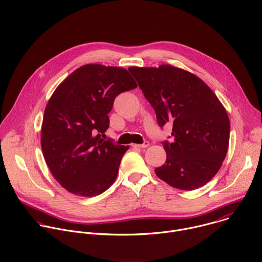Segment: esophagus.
Listing matches in <instances>:
<instances>
[{
  "label": "esophagus",
  "instance_id": "1",
  "mask_svg": "<svg viewBox=\"0 0 262 262\" xmlns=\"http://www.w3.org/2000/svg\"><path fill=\"white\" fill-rule=\"evenodd\" d=\"M132 146L135 148H146L149 146V142L145 141L143 144H132Z\"/></svg>",
  "mask_w": 262,
  "mask_h": 262
}]
</instances>
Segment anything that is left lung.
Returning a JSON list of instances; mask_svg holds the SVG:
<instances>
[{"label":"left lung","instance_id":"8db88e82","mask_svg":"<svg viewBox=\"0 0 262 262\" xmlns=\"http://www.w3.org/2000/svg\"><path fill=\"white\" fill-rule=\"evenodd\" d=\"M160 127L172 124L166 160L156 176L173 188L194 190L220 169L229 144L227 112L210 87L194 74L170 64L130 67Z\"/></svg>","mask_w":262,"mask_h":262}]
</instances>
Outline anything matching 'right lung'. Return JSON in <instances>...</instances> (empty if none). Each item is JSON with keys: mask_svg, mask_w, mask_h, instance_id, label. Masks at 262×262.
<instances>
[{"mask_svg": "<svg viewBox=\"0 0 262 262\" xmlns=\"http://www.w3.org/2000/svg\"><path fill=\"white\" fill-rule=\"evenodd\" d=\"M138 85L123 68L84 64L54 91L45 108L41 147L54 179L69 192L93 198L116 180L128 146L105 141L115 98Z\"/></svg>", "mask_w": 262, "mask_h": 262, "instance_id": "obj_1", "label": "right lung"}]
</instances>
